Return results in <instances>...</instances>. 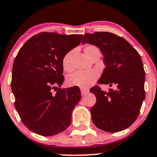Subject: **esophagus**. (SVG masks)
I'll use <instances>...</instances> for the list:
<instances>
[{
  "mask_svg": "<svg viewBox=\"0 0 157 157\" xmlns=\"http://www.w3.org/2000/svg\"><path fill=\"white\" fill-rule=\"evenodd\" d=\"M80 92H81V94L83 95V96H84V95H86V93H89V90H87V89L81 88L80 89Z\"/></svg>",
  "mask_w": 157,
  "mask_h": 157,
  "instance_id": "34e87169",
  "label": "esophagus"
}]
</instances>
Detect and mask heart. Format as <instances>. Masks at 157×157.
<instances>
[{
    "label": "heart",
    "instance_id": "b5f03b06",
    "mask_svg": "<svg viewBox=\"0 0 157 157\" xmlns=\"http://www.w3.org/2000/svg\"><path fill=\"white\" fill-rule=\"evenodd\" d=\"M84 52L87 57L93 60L97 55H100V51L96 45H88L85 46ZM73 51H69L64 55L62 58L63 68L67 72L72 71V65L71 63V57ZM99 77V74L96 71H77L67 77V84L69 86H79L86 88L91 86Z\"/></svg>",
    "mask_w": 157,
    "mask_h": 157
}]
</instances>
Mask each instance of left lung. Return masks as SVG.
I'll list each match as a JSON object with an SVG mask.
<instances>
[{
    "label": "left lung",
    "mask_w": 157,
    "mask_h": 157,
    "mask_svg": "<svg viewBox=\"0 0 157 157\" xmlns=\"http://www.w3.org/2000/svg\"><path fill=\"white\" fill-rule=\"evenodd\" d=\"M86 42L96 45L104 56L105 68L98 83L116 86L108 93L97 85L90 89L96 97L90 109L92 121L107 132L123 131L136 121L145 99L141 58L128 41L108 32L86 33L82 43Z\"/></svg>",
    "instance_id": "8db88e82"
}]
</instances>
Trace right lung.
I'll use <instances>...</instances> for the list:
<instances>
[{
  "instance_id": "obj_1",
  "label": "right lung",
  "mask_w": 157,
  "mask_h": 157,
  "mask_svg": "<svg viewBox=\"0 0 157 157\" xmlns=\"http://www.w3.org/2000/svg\"><path fill=\"white\" fill-rule=\"evenodd\" d=\"M82 38L83 35L40 33L26 41L14 59V105L23 124L39 135L59 134L71 124L81 96L77 86L61 88L64 79L62 58Z\"/></svg>"
}]
</instances>
